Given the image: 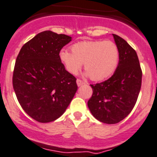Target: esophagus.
I'll return each mask as SVG.
<instances>
[{
    "instance_id": "1",
    "label": "esophagus",
    "mask_w": 157,
    "mask_h": 157,
    "mask_svg": "<svg viewBox=\"0 0 157 157\" xmlns=\"http://www.w3.org/2000/svg\"><path fill=\"white\" fill-rule=\"evenodd\" d=\"M76 84H77L78 86H81V85L85 84V82L83 81H81V79H77V80H76Z\"/></svg>"
}]
</instances>
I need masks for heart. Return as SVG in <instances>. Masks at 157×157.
Listing matches in <instances>:
<instances>
[{
    "mask_svg": "<svg viewBox=\"0 0 157 157\" xmlns=\"http://www.w3.org/2000/svg\"><path fill=\"white\" fill-rule=\"evenodd\" d=\"M59 59L67 72L76 74L84 67L94 81H102L113 74L119 60V50L109 40L82 41L72 46V52L62 49Z\"/></svg>",
    "mask_w": 157,
    "mask_h": 157,
    "instance_id": "heart-1",
    "label": "heart"
}]
</instances>
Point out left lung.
Returning <instances> with one entry per match:
<instances>
[{
	"label": "left lung",
	"mask_w": 157,
	"mask_h": 157,
	"mask_svg": "<svg viewBox=\"0 0 157 157\" xmlns=\"http://www.w3.org/2000/svg\"><path fill=\"white\" fill-rule=\"evenodd\" d=\"M119 50V62L113 76L90 85L92 97L88 107L101 123L115 124L124 119L136 105L142 83V70L136 52L117 34H113Z\"/></svg>",
	"instance_id": "left-lung-1"
}]
</instances>
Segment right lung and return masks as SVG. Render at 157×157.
Returning a JSON list of instances; mask_svg holds the SVG:
<instances>
[{
	"mask_svg": "<svg viewBox=\"0 0 157 157\" xmlns=\"http://www.w3.org/2000/svg\"><path fill=\"white\" fill-rule=\"evenodd\" d=\"M72 40L51 30L25 43L16 59L13 86L21 108L39 123H50L64 113L76 90V78L66 71L61 49Z\"/></svg>",
	"mask_w": 157,
	"mask_h": 157,
	"instance_id": "right-lung-1",
	"label": "right lung"
}]
</instances>
